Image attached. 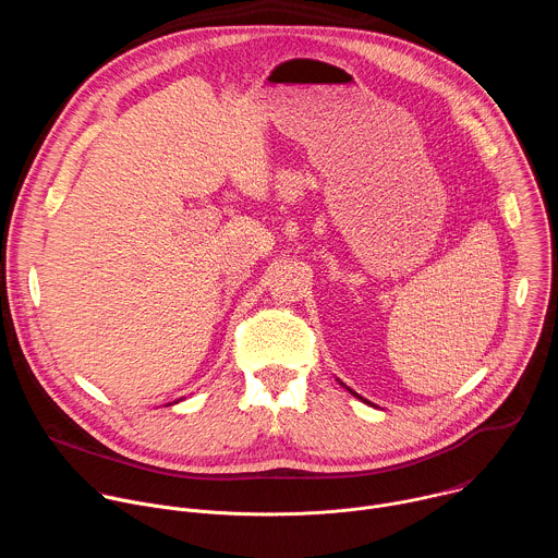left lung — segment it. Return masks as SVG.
<instances>
[{"instance_id": "left-lung-1", "label": "left lung", "mask_w": 558, "mask_h": 558, "mask_svg": "<svg viewBox=\"0 0 558 558\" xmlns=\"http://www.w3.org/2000/svg\"><path fill=\"white\" fill-rule=\"evenodd\" d=\"M349 390H351V388H349ZM351 392H353V390H351ZM353 395H355V397H360V395H357V392H353ZM360 400H362V397H360Z\"/></svg>"}]
</instances>
